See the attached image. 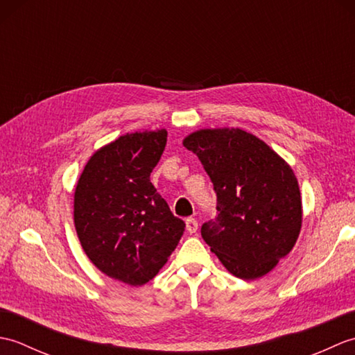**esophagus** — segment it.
Here are the masks:
<instances>
[{
    "instance_id": "1",
    "label": "esophagus",
    "mask_w": 355,
    "mask_h": 355,
    "mask_svg": "<svg viewBox=\"0 0 355 355\" xmlns=\"http://www.w3.org/2000/svg\"><path fill=\"white\" fill-rule=\"evenodd\" d=\"M186 230L189 233H195L198 230V223H197V220H195V218H187V220H186Z\"/></svg>"
}]
</instances>
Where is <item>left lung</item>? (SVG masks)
<instances>
[{"label": "left lung", "instance_id": "8db88e82", "mask_svg": "<svg viewBox=\"0 0 355 355\" xmlns=\"http://www.w3.org/2000/svg\"><path fill=\"white\" fill-rule=\"evenodd\" d=\"M183 145L197 154L216 193V216L201 225L202 239L236 277L267 275L291 252L302 225L293 169L238 128L201 130Z\"/></svg>", "mask_w": 355, "mask_h": 355}]
</instances>
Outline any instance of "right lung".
Masks as SVG:
<instances>
[{"mask_svg": "<svg viewBox=\"0 0 355 355\" xmlns=\"http://www.w3.org/2000/svg\"><path fill=\"white\" fill-rule=\"evenodd\" d=\"M168 132L126 134L89 158L74 192V227L102 273L128 285L149 282L175 250L184 221L150 183Z\"/></svg>", "mask_w": 355, "mask_h": 355, "instance_id": "1", "label": "right lung"}]
</instances>
